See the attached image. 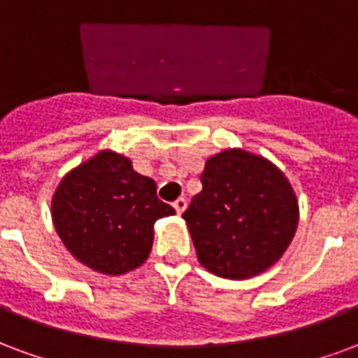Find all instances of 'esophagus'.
Segmentation results:
<instances>
[{
  "label": "esophagus",
  "mask_w": 358,
  "mask_h": 358,
  "mask_svg": "<svg viewBox=\"0 0 358 358\" xmlns=\"http://www.w3.org/2000/svg\"><path fill=\"white\" fill-rule=\"evenodd\" d=\"M173 208H176V211L181 215L182 211H185V208H187V200L185 198H177L176 202H173Z\"/></svg>",
  "instance_id": "esophagus-1"
}]
</instances>
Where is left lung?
I'll return each mask as SVG.
<instances>
[{
  "label": "left lung",
  "mask_w": 358,
  "mask_h": 358,
  "mask_svg": "<svg viewBox=\"0 0 358 358\" xmlns=\"http://www.w3.org/2000/svg\"><path fill=\"white\" fill-rule=\"evenodd\" d=\"M202 190L182 213L200 265L244 280L273 267L294 240L299 204L288 177L262 154L225 148L206 160Z\"/></svg>",
  "instance_id": "1"
}]
</instances>
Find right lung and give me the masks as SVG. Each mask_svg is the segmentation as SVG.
Here are the masks:
<instances>
[{
	"label": "right lung",
	"instance_id": "add662e5",
	"mask_svg": "<svg viewBox=\"0 0 358 358\" xmlns=\"http://www.w3.org/2000/svg\"><path fill=\"white\" fill-rule=\"evenodd\" d=\"M173 213L156 196V182L110 148L70 169L51 198V219L64 248L82 265L108 276L147 262L154 223Z\"/></svg>",
	"mask_w": 358,
	"mask_h": 358
}]
</instances>
